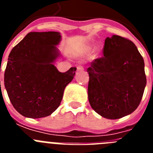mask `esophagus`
<instances>
[{
    "mask_svg": "<svg viewBox=\"0 0 153 153\" xmlns=\"http://www.w3.org/2000/svg\"><path fill=\"white\" fill-rule=\"evenodd\" d=\"M76 69H77L78 71H81V70H84V68H83V67L82 66V65H79V66H77Z\"/></svg>",
    "mask_w": 153,
    "mask_h": 153,
    "instance_id": "34e87169",
    "label": "esophagus"
}]
</instances>
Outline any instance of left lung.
<instances>
[{
    "mask_svg": "<svg viewBox=\"0 0 153 153\" xmlns=\"http://www.w3.org/2000/svg\"><path fill=\"white\" fill-rule=\"evenodd\" d=\"M103 55L87 69L89 102L101 117L117 120L140 105L146 85L145 64L136 45L117 35L106 37Z\"/></svg>",
    "mask_w": 153,
    "mask_h": 153,
    "instance_id": "1",
    "label": "left lung"
}]
</instances>
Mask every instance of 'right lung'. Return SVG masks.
<instances>
[{
  "label": "right lung",
  "instance_id": "right-lung-1",
  "mask_svg": "<svg viewBox=\"0 0 153 153\" xmlns=\"http://www.w3.org/2000/svg\"><path fill=\"white\" fill-rule=\"evenodd\" d=\"M59 32H30L10 51L4 86L14 109L27 118L52 114L60 106L76 67L60 73L54 63L60 56ZM1 83V82H0Z\"/></svg>",
  "mask_w": 153,
  "mask_h": 153
}]
</instances>
